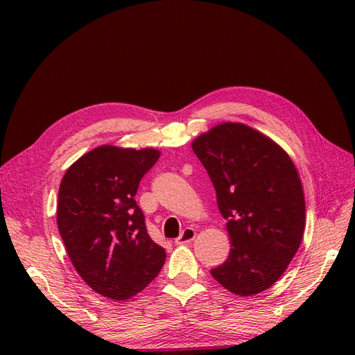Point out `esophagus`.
<instances>
[{
    "instance_id": "esophagus-1",
    "label": "esophagus",
    "mask_w": 355,
    "mask_h": 355,
    "mask_svg": "<svg viewBox=\"0 0 355 355\" xmlns=\"http://www.w3.org/2000/svg\"><path fill=\"white\" fill-rule=\"evenodd\" d=\"M196 235H197L196 230H192V228H185L184 231H182V234L179 235V237L175 240V243H176L178 245L189 244L192 240L196 239Z\"/></svg>"
}]
</instances>
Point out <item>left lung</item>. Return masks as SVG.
Listing matches in <instances>:
<instances>
[{
    "mask_svg": "<svg viewBox=\"0 0 355 355\" xmlns=\"http://www.w3.org/2000/svg\"><path fill=\"white\" fill-rule=\"evenodd\" d=\"M227 219L232 249L211 277L237 296L270 288L295 257L305 230L302 182L272 139L241 123H222L192 142Z\"/></svg>",
    "mask_w": 355,
    "mask_h": 355,
    "instance_id": "8db88e82",
    "label": "left lung"
}]
</instances>
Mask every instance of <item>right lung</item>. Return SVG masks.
Segmentation results:
<instances>
[{
    "label": "right lung",
    "mask_w": 355,
    "mask_h": 355,
    "mask_svg": "<svg viewBox=\"0 0 355 355\" xmlns=\"http://www.w3.org/2000/svg\"><path fill=\"white\" fill-rule=\"evenodd\" d=\"M159 155L154 148L102 145L75 161L60 182V237L75 271L105 297H133L164 265L166 250L148 235L135 200Z\"/></svg>",
    "instance_id": "right-lung-1"
}]
</instances>
